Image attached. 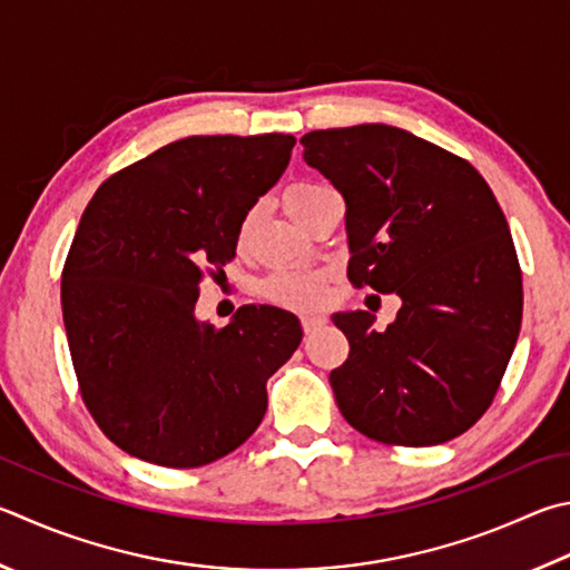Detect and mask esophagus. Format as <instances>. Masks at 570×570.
Masks as SVG:
<instances>
[{"instance_id":"1","label":"esophagus","mask_w":570,"mask_h":570,"mask_svg":"<svg viewBox=\"0 0 570 570\" xmlns=\"http://www.w3.org/2000/svg\"><path fill=\"white\" fill-rule=\"evenodd\" d=\"M324 324H326L324 316H316V314H304V316H302L304 334H314V331H318Z\"/></svg>"}]
</instances>
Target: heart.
Returning <instances> with one entry per match:
<instances>
[{
  "instance_id": "obj_1",
  "label": "heart",
  "mask_w": 570,
  "mask_h": 570,
  "mask_svg": "<svg viewBox=\"0 0 570 570\" xmlns=\"http://www.w3.org/2000/svg\"><path fill=\"white\" fill-rule=\"evenodd\" d=\"M331 191L328 184L302 179L288 184L282 194V204L288 216H294L298 224H306L308 216L316 209V204L324 199V194ZM252 216L242 224V239L249 234ZM328 274L321 268H306V266H286L276 268L274 274H268L258 292L266 296L268 302L292 306V308H312L324 302L326 296Z\"/></svg>"
}]
</instances>
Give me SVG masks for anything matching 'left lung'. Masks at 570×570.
<instances>
[{
  "instance_id": "8db88e82",
  "label": "left lung",
  "mask_w": 570,
  "mask_h": 570,
  "mask_svg": "<svg viewBox=\"0 0 570 570\" xmlns=\"http://www.w3.org/2000/svg\"><path fill=\"white\" fill-rule=\"evenodd\" d=\"M304 159L346 202L348 282L399 294L386 331L334 314L348 358L331 371L344 419L389 446H436L489 411L521 331L509 222L469 161L386 124L308 131Z\"/></svg>"
}]
</instances>
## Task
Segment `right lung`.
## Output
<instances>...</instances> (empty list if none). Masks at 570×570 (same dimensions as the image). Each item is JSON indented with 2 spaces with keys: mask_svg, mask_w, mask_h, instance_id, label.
<instances>
[{
  "mask_svg": "<svg viewBox=\"0 0 570 570\" xmlns=\"http://www.w3.org/2000/svg\"><path fill=\"white\" fill-rule=\"evenodd\" d=\"M294 144L292 134L171 141L109 177L81 214L61 272L69 354L91 419L129 456L196 469L262 423L266 381L302 344V324L249 304L216 328L194 306Z\"/></svg>",
  "mask_w": 570,
  "mask_h": 570,
  "instance_id": "right-lung-1",
  "label": "right lung"
}]
</instances>
